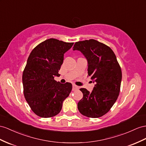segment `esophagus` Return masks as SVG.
Masks as SVG:
<instances>
[{"mask_svg":"<svg viewBox=\"0 0 146 146\" xmlns=\"http://www.w3.org/2000/svg\"><path fill=\"white\" fill-rule=\"evenodd\" d=\"M79 89V87L78 86L75 85V84H73V91H75L77 90V89Z\"/></svg>","mask_w":146,"mask_h":146,"instance_id":"obj_1","label":"esophagus"}]
</instances>
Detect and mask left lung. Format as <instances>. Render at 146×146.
<instances>
[{
	"label": "left lung",
	"instance_id": "8db88e82",
	"mask_svg": "<svg viewBox=\"0 0 146 146\" xmlns=\"http://www.w3.org/2000/svg\"><path fill=\"white\" fill-rule=\"evenodd\" d=\"M73 50L81 51L88 60V75L96 84L91 92L81 88L83 97L78 103L80 113L89 118L106 114L117 100L122 73L113 51L94 39L79 41Z\"/></svg>",
	"mask_w": 146,
	"mask_h": 146
}]
</instances>
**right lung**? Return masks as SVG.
<instances>
[{"label":"right lung","mask_w":146,"mask_h":146,"mask_svg":"<svg viewBox=\"0 0 146 146\" xmlns=\"http://www.w3.org/2000/svg\"><path fill=\"white\" fill-rule=\"evenodd\" d=\"M73 42L50 38L33 48L23 72L25 98L34 113L42 118L54 117L72 91V84L54 80L63 62V55Z\"/></svg>","instance_id":"1"}]
</instances>
